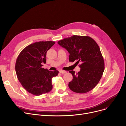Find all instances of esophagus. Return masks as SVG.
Segmentation results:
<instances>
[{"mask_svg": "<svg viewBox=\"0 0 126 126\" xmlns=\"http://www.w3.org/2000/svg\"><path fill=\"white\" fill-rule=\"evenodd\" d=\"M59 72H60V73H61V74H65V73H66V71L61 70L59 71Z\"/></svg>", "mask_w": 126, "mask_h": 126, "instance_id": "1", "label": "esophagus"}]
</instances>
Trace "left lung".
<instances>
[{"instance_id":"obj_1","label":"left lung","mask_w":126,"mask_h":126,"mask_svg":"<svg viewBox=\"0 0 126 126\" xmlns=\"http://www.w3.org/2000/svg\"><path fill=\"white\" fill-rule=\"evenodd\" d=\"M69 53V61H77L80 72L69 73L73 78L68 84L69 89L77 93H86L97 85L105 69V63L99 47L90 36L73 35L58 42Z\"/></svg>"}]
</instances>
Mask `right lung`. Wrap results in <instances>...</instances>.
<instances>
[{
	"mask_svg": "<svg viewBox=\"0 0 126 126\" xmlns=\"http://www.w3.org/2000/svg\"><path fill=\"white\" fill-rule=\"evenodd\" d=\"M55 42H39L26 47L20 52L15 63L17 78L24 88L30 93L39 96L51 91V79L59 71L42 68L46 63V52Z\"/></svg>",
	"mask_w": 126,
	"mask_h": 126,
	"instance_id": "obj_1",
	"label": "right lung"
}]
</instances>
